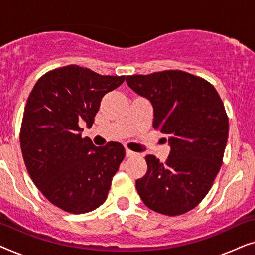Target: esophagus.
<instances>
[{
    "mask_svg": "<svg viewBox=\"0 0 255 255\" xmlns=\"http://www.w3.org/2000/svg\"><path fill=\"white\" fill-rule=\"evenodd\" d=\"M125 153H127V156H128V158H130V156H135L137 155V153H134V152H132V151H130V149H125Z\"/></svg>",
    "mask_w": 255,
    "mask_h": 255,
    "instance_id": "obj_1",
    "label": "esophagus"
}]
</instances>
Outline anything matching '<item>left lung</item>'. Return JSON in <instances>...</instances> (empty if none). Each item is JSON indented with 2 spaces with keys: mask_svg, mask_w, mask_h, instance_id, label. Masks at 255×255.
Listing matches in <instances>:
<instances>
[{
  "mask_svg": "<svg viewBox=\"0 0 255 255\" xmlns=\"http://www.w3.org/2000/svg\"><path fill=\"white\" fill-rule=\"evenodd\" d=\"M127 82L149 100L153 128L168 135L165 163L146 155L147 172L135 181L145 205L167 216L194 209L209 193L221 169L229 135V118L215 87L183 71L128 75Z\"/></svg>",
  "mask_w": 255,
  "mask_h": 255,
  "instance_id": "left-lung-1",
  "label": "left lung"
}]
</instances>
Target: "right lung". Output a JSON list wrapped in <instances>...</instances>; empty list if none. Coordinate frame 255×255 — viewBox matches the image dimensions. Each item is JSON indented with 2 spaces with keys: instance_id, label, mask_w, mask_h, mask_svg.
Listing matches in <instances>:
<instances>
[{
  "instance_id": "1",
  "label": "right lung",
  "mask_w": 255,
  "mask_h": 255,
  "mask_svg": "<svg viewBox=\"0 0 255 255\" xmlns=\"http://www.w3.org/2000/svg\"><path fill=\"white\" fill-rule=\"evenodd\" d=\"M124 80L69 65L47 72L31 90L19 134L23 159L36 187L64 211L85 214L107 200L125 149L115 141L97 147L81 137V125L92 127L102 97Z\"/></svg>"
}]
</instances>
